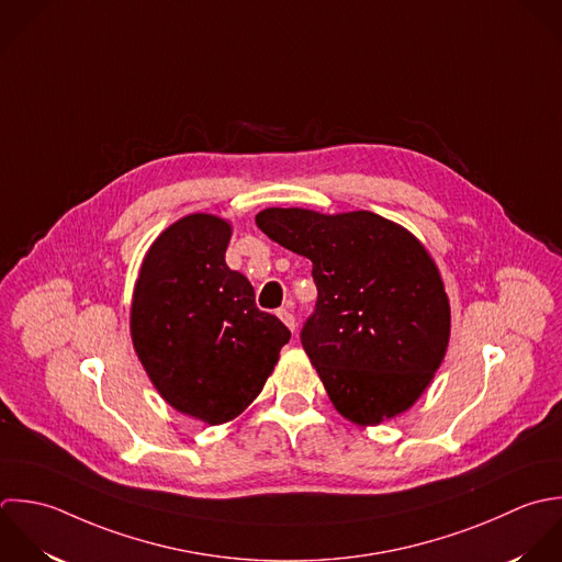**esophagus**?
<instances>
[{"instance_id": "obj_1", "label": "esophagus", "mask_w": 562, "mask_h": 562, "mask_svg": "<svg viewBox=\"0 0 562 562\" xmlns=\"http://www.w3.org/2000/svg\"><path fill=\"white\" fill-rule=\"evenodd\" d=\"M278 317L286 324V328H291V330H295V315H293V311L289 308V306H284V308H280L278 311Z\"/></svg>"}]
</instances>
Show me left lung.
<instances>
[{
	"instance_id": "obj_1",
	"label": "left lung",
	"mask_w": 562,
	"mask_h": 562,
	"mask_svg": "<svg viewBox=\"0 0 562 562\" xmlns=\"http://www.w3.org/2000/svg\"><path fill=\"white\" fill-rule=\"evenodd\" d=\"M256 225L313 262L317 304L300 339L335 409L361 427L407 412L451 335L449 297L423 243L366 210L267 207Z\"/></svg>"
}]
</instances>
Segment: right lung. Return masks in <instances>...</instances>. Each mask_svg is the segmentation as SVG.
Segmentation results:
<instances>
[{"mask_svg": "<svg viewBox=\"0 0 562 562\" xmlns=\"http://www.w3.org/2000/svg\"><path fill=\"white\" fill-rule=\"evenodd\" d=\"M229 238L232 225L214 214L179 218L150 245L131 304V339L148 379L168 405L207 425L251 405L291 339L225 265Z\"/></svg>", "mask_w": 562, "mask_h": 562, "instance_id": "1", "label": "right lung"}]
</instances>
